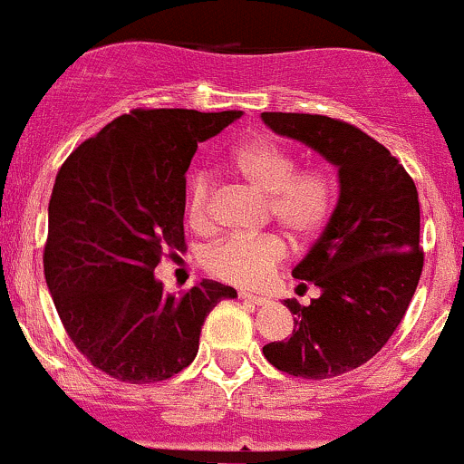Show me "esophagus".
<instances>
[{"mask_svg":"<svg viewBox=\"0 0 464 464\" xmlns=\"http://www.w3.org/2000/svg\"><path fill=\"white\" fill-rule=\"evenodd\" d=\"M240 297H242V300H245V302H251V304H257V306H260V304H266V302H269V300H266L265 295L248 294V291H240Z\"/></svg>","mask_w":464,"mask_h":464,"instance_id":"1","label":"esophagus"}]
</instances>
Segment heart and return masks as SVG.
Masks as SVG:
<instances>
[{
    "mask_svg": "<svg viewBox=\"0 0 464 464\" xmlns=\"http://www.w3.org/2000/svg\"><path fill=\"white\" fill-rule=\"evenodd\" d=\"M233 173L260 193L266 211L291 237L315 236L334 211V179L324 170H295V160L271 140H251L228 155ZM213 178L195 170L188 179L184 216L193 231L211 227ZM286 246L273 233L231 236L204 251V269L237 286H257L285 260Z\"/></svg>",
    "mask_w": 464,
    "mask_h": 464,
    "instance_id": "heart-1",
    "label": "heart"
}]
</instances>
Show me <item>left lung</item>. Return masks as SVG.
<instances>
[{
  "label": "left lung",
  "mask_w": 464,
  "mask_h": 464,
  "mask_svg": "<svg viewBox=\"0 0 464 464\" xmlns=\"http://www.w3.org/2000/svg\"><path fill=\"white\" fill-rule=\"evenodd\" d=\"M273 133L302 142L338 169L340 198L297 280L322 295L285 300L294 334L265 344L280 372L324 380L372 360L404 318L422 273L420 204L402 164L367 133L326 115L262 113Z\"/></svg>",
  "instance_id": "left-lung-1"
}]
</instances>
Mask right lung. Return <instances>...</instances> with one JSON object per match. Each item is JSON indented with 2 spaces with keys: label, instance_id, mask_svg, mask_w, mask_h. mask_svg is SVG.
<instances>
[{
  "label": "right lung",
  "instance_id": "obj_1",
  "mask_svg": "<svg viewBox=\"0 0 464 464\" xmlns=\"http://www.w3.org/2000/svg\"><path fill=\"white\" fill-rule=\"evenodd\" d=\"M242 111L135 109L68 155L48 202L44 276L68 338L100 372L160 382L193 362L213 306L236 289L202 280L179 297L153 271L184 248L198 142Z\"/></svg>",
  "mask_w": 464,
  "mask_h": 464
}]
</instances>
